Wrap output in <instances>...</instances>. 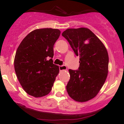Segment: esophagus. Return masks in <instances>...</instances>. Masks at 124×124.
Masks as SVG:
<instances>
[{"mask_svg": "<svg viewBox=\"0 0 124 124\" xmlns=\"http://www.w3.org/2000/svg\"><path fill=\"white\" fill-rule=\"evenodd\" d=\"M59 69H60V71L66 70L67 69V68L65 65H61L59 66Z\"/></svg>", "mask_w": 124, "mask_h": 124, "instance_id": "34e87169", "label": "esophagus"}]
</instances>
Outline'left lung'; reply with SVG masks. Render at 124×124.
<instances>
[{"label":"left lung","mask_w":124,"mask_h":124,"mask_svg":"<svg viewBox=\"0 0 124 124\" xmlns=\"http://www.w3.org/2000/svg\"><path fill=\"white\" fill-rule=\"evenodd\" d=\"M62 35L79 56L78 70L69 69L68 94L74 101L85 102L95 97L106 80L109 62L107 50L87 28L68 29Z\"/></svg>","instance_id":"1"}]
</instances>
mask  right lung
I'll return each instance as SVG.
<instances>
[{
	"label": "right lung",
	"mask_w": 124,
	"mask_h": 124,
	"mask_svg": "<svg viewBox=\"0 0 124 124\" xmlns=\"http://www.w3.org/2000/svg\"><path fill=\"white\" fill-rule=\"evenodd\" d=\"M61 31L57 29L33 30L22 40L17 49L14 67L23 89L30 95L42 97L51 91L59 73L53 64L54 45Z\"/></svg>",
	"instance_id": "add662e5"
}]
</instances>
